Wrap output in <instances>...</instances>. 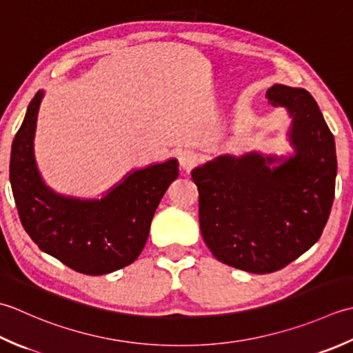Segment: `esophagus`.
<instances>
[{
    "label": "esophagus",
    "mask_w": 353,
    "mask_h": 353,
    "mask_svg": "<svg viewBox=\"0 0 353 353\" xmlns=\"http://www.w3.org/2000/svg\"><path fill=\"white\" fill-rule=\"evenodd\" d=\"M178 160H179V166H181L184 170H190L196 164L198 155L196 152H193V150H183V152L179 154Z\"/></svg>",
    "instance_id": "obj_1"
}]
</instances>
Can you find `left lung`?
Here are the masks:
<instances>
[{"mask_svg": "<svg viewBox=\"0 0 353 353\" xmlns=\"http://www.w3.org/2000/svg\"><path fill=\"white\" fill-rule=\"evenodd\" d=\"M267 99L290 111L296 155H221L192 170L207 247L219 262L254 274L285 268L320 239L336 176L334 135L314 97L274 85Z\"/></svg>", "mask_w": 353, "mask_h": 353, "instance_id": "left-lung-1", "label": "left lung"}]
</instances>
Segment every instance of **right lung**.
I'll return each mask as SVG.
<instances>
[{
	"mask_svg": "<svg viewBox=\"0 0 353 353\" xmlns=\"http://www.w3.org/2000/svg\"><path fill=\"white\" fill-rule=\"evenodd\" d=\"M42 96L34 94L12 143L10 184L21 224L44 253L82 274L125 268L145 248L157 207L179 175L178 163L172 158L135 170L100 201L57 195L42 181L33 155Z\"/></svg>",
	"mask_w": 353,
	"mask_h": 353,
	"instance_id": "right-lung-1",
	"label": "right lung"
}]
</instances>
